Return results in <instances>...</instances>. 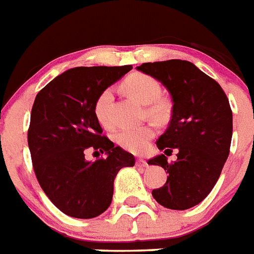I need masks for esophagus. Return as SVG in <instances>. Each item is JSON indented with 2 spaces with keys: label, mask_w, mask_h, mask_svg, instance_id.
I'll use <instances>...</instances> for the list:
<instances>
[{
  "label": "esophagus",
  "mask_w": 254,
  "mask_h": 254,
  "mask_svg": "<svg viewBox=\"0 0 254 254\" xmlns=\"http://www.w3.org/2000/svg\"><path fill=\"white\" fill-rule=\"evenodd\" d=\"M137 166L141 167V169H143V167L147 166V162H146V161H145V159L138 158V159H137Z\"/></svg>",
  "instance_id": "1"
}]
</instances>
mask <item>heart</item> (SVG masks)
Segmentation results:
<instances>
[{
	"label": "heart",
	"instance_id": "b5f03b06",
	"mask_svg": "<svg viewBox=\"0 0 254 254\" xmlns=\"http://www.w3.org/2000/svg\"><path fill=\"white\" fill-rule=\"evenodd\" d=\"M124 91L138 103L148 105L147 115L154 120H163L167 116L169 107L165 101H161V84L154 77L145 73H131L124 80ZM113 100V91L111 88L104 89L99 95L95 103V116L103 127H109L112 125L111 120V104ZM154 137V130L149 125L138 127H124L116 131L115 139L120 146L125 150L141 154L146 150L149 141Z\"/></svg>",
	"mask_w": 254,
	"mask_h": 254
}]
</instances>
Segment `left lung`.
Here are the masks:
<instances>
[{
    "label": "left lung",
    "mask_w": 254,
    "mask_h": 254,
    "mask_svg": "<svg viewBox=\"0 0 254 254\" xmlns=\"http://www.w3.org/2000/svg\"><path fill=\"white\" fill-rule=\"evenodd\" d=\"M138 71L154 77L173 101L169 127L157 141L159 150L177 149V161L157 155L149 165L167 170L163 187L153 190L159 204L189 209L204 199L220 177L232 139V111L221 87L196 65L171 59L143 63Z\"/></svg>",
    "instance_id": "left-lung-1"
}]
</instances>
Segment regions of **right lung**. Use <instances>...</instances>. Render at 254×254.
<instances>
[{
  "instance_id": "obj_1",
  "label": "right lung",
  "mask_w": 254,
  "mask_h": 254,
  "mask_svg": "<svg viewBox=\"0 0 254 254\" xmlns=\"http://www.w3.org/2000/svg\"><path fill=\"white\" fill-rule=\"evenodd\" d=\"M131 69L75 67L61 73L35 97L27 142L42 190L62 212L92 219L111 205L113 182L123 167L134 166L133 154L101 135L95 103L104 89ZM88 148L107 159L88 161Z\"/></svg>"
}]
</instances>
